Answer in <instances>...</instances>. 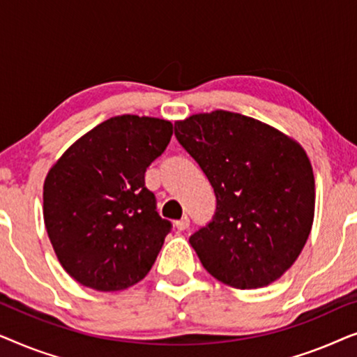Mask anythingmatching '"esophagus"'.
Masks as SVG:
<instances>
[{"mask_svg":"<svg viewBox=\"0 0 357 357\" xmlns=\"http://www.w3.org/2000/svg\"><path fill=\"white\" fill-rule=\"evenodd\" d=\"M175 227H177L178 231H185V229H188L190 227V218L183 216L182 219H178V221H175Z\"/></svg>","mask_w":357,"mask_h":357,"instance_id":"34e87169","label":"esophagus"}]
</instances>
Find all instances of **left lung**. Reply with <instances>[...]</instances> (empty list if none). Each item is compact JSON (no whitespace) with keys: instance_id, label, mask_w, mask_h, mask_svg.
Listing matches in <instances>:
<instances>
[{"instance_id":"8db88e82","label":"left lung","mask_w":357,"mask_h":357,"mask_svg":"<svg viewBox=\"0 0 357 357\" xmlns=\"http://www.w3.org/2000/svg\"><path fill=\"white\" fill-rule=\"evenodd\" d=\"M175 138L216 195V211L190 243L209 275L263 287L297 260L314 222L315 182L296 141L250 116L214 110L175 123Z\"/></svg>"}]
</instances>
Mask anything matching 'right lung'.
I'll return each instance as SVG.
<instances>
[{
	"label": "right lung",
	"mask_w": 357,
	"mask_h": 357,
	"mask_svg": "<svg viewBox=\"0 0 357 357\" xmlns=\"http://www.w3.org/2000/svg\"><path fill=\"white\" fill-rule=\"evenodd\" d=\"M172 123L121 115L97 125L58 159L43 185V219L68 275L96 291H121L148 275L172 222L146 188Z\"/></svg>",
	"instance_id": "1"
}]
</instances>
